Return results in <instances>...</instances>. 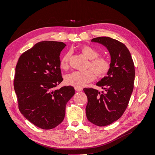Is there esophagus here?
Returning <instances> with one entry per match:
<instances>
[{"mask_svg": "<svg viewBox=\"0 0 155 155\" xmlns=\"http://www.w3.org/2000/svg\"><path fill=\"white\" fill-rule=\"evenodd\" d=\"M75 90H76V91H77V92H80V91H81L83 90V88L76 87V88H75Z\"/></svg>", "mask_w": 155, "mask_h": 155, "instance_id": "1", "label": "esophagus"}]
</instances>
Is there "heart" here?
<instances>
[{
  "label": "heart",
  "mask_w": 155,
  "mask_h": 155,
  "mask_svg": "<svg viewBox=\"0 0 155 155\" xmlns=\"http://www.w3.org/2000/svg\"><path fill=\"white\" fill-rule=\"evenodd\" d=\"M81 52L89 59L87 68L88 69L84 71H74L67 74L65 77V83L67 85L77 88H81L85 84L91 81L94 79V73L97 77H103L106 75L110 70V64L106 58L99 57L100 52L95 48L90 46L83 45L81 46ZM70 53L65 54L61 59V67L67 69L68 67V62Z\"/></svg>",
  "instance_id": "1"
}]
</instances>
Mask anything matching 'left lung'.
<instances>
[{"label":"left lung","mask_w":155,"mask_h":155,"mask_svg":"<svg viewBox=\"0 0 155 155\" xmlns=\"http://www.w3.org/2000/svg\"><path fill=\"white\" fill-rule=\"evenodd\" d=\"M91 41L105 46L111 58L107 76L96 83L105 92L83 88L88 98L87 118L93 124L102 127L123 115L133 91L135 70L130 51L122 43L109 37H96Z\"/></svg>","instance_id":"obj_1"}]
</instances>
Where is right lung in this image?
I'll use <instances>...</instances> for the list:
<instances>
[{
    "instance_id": "obj_1",
    "label": "right lung",
    "mask_w": 155,
    "mask_h": 155,
    "mask_svg": "<svg viewBox=\"0 0 155 155\" xmlns=\"http://www.w3.org/2000/svg\"><path fill=\"white\" fill-rule=\"evenodd\" d=\"M63 42L44 41L35 44L18 58L14 90L21 114L43 129L55 128L62 122L67 102L75 94L73 87L54 88L62 82L60 68Z\"/></svg>"
}]
</instances>
